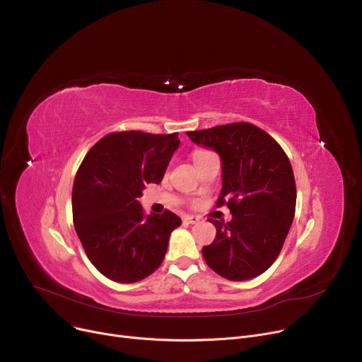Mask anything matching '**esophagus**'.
I'll list each match as a JSON object with an SVG mask.
<instances>
[{"label":"esophagus","instance_id":"obj_1","mask_svg":"<svg viewBox=\"0 0 362 362\" xmlns=\"http://www.w3.org/2000/svg\"><path fill=\"white\" fill-rule=\"evenodd\" d=\"M183 223L197 224V223H199V218H198V217H194V216H185V217H183Z\"/></svg>","mask_w":362,"mask_h":362}]
</instances>
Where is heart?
Here are the masks:
<instances>
[{
	"label": "heart",
	"instance_id": "heart-1",
	"mask_svg": "<svg viewBox=\"0 0 362 362\" xmlns=\"http://www.w3.org/2000/svg\"><path fill=\"white\" fill-rule=\"evenodd\" d=\"M202 152H206V151H198L197 154H195V157H197V156H199V154H202Z\"/></svg>",
	"mask_w": 362,
	"mask_h": 362
}]
</instances>
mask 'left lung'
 Returning a JSON list of instances; mask_svg holds the SVG:
<instances>
[{
  "label": "left lung",
  "mask_w": 362,
  "mask_h": 362,
  "mask_svg": "<svg viewBox=\"0 0 362 362\" xmlns=\"http://www.w3.org/2000/svg\"><path fill=\"white\" fill-rule=\"evenodd\" d=\"M221 157L217 206L233 218L210 221L217 235L202 248L208 267L233 281L250 280L277 259L295 217L296 185L286 152L267 132L246 122L186 132Z\"/></svg>",
  "instance_id": "left-lung-1"
}]
</instances>
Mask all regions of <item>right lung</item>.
Instances as JSON below:
<instances>
[{
    "label": "right lung",
    "mask_w": 362,
    "mask_h": 362,
    "mask_svg": "<svg viewBox=\"0 0 362 362\" xmlns=\"http://www.w3.org/2000/svg\"><path fill=\"white\" fill-rule=\"evenodd\" d=\"M179 144V133L112 132L88 151L76 173L74 229L93 267L110 280L135 283L161 265L182 220L168 210L148 216L138 198L146 183L163 180Z\"/></svg>",
    "instance_id": "1"
}]
</instances>
